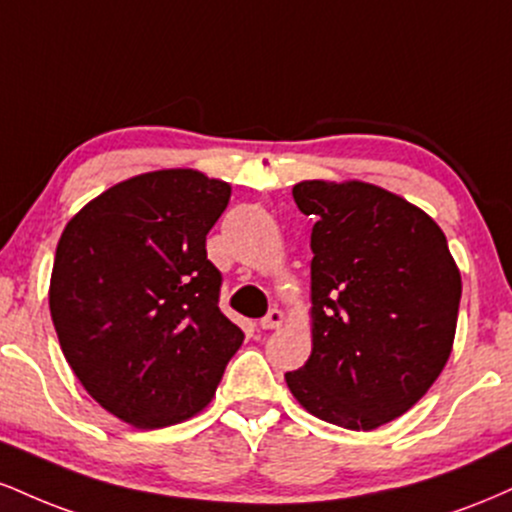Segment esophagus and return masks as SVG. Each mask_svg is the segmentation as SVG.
Segmentation results:
<instances>
[{
  "instance_id": "esophagus-1",
  "label": "esophagus",
  "mask_w": 512,
  "mask_h": 512,
  "mask_svg": "<svg viewBox=\"0 0 512 512\" xmlns=\"http://www.w3.org/2000/svg\"><path fill=\"white\" fill-rule=\"evenodd\" d=\"M284 322H286V313H284V310L274 308V310H269V313L262 317L260 327H262V330H279V327L284 325Z\"/></svg>"
}]
</instances>
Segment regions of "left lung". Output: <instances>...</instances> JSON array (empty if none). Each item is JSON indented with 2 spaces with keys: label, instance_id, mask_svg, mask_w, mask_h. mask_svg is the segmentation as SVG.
Masks as SVG:
<instances>
[{
  "label": "left lung",
  "instance_id": "1",
  "mask_svg": "<svg viewBox=\"0 0 512 512\" xmlns=\"http://www.w3.org/2000/svg\"><path fill=\"white\" fill-rule=\"evenodd\" d=\"M293 199L313 216L310 334L286 373L305 411L349 431L397 419L448 363L462 279L424 209L363 180H303Z\"/></svg>",
  "mask_w": 512,
  "mask_h": 512
}]
</instances>
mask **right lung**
I'll return each mask as SVG.
<instances>
[{"instance_id":"right-lung-1","label":"right lung","mask_w":512,"mask_h":512,"mask_svg":"<svg viewBox=\"0 0 512 512\" xmlns=\"http://www.w3.org/2000/svg\"><path fill=\"white\" fill-rule=\"evenodd\" d=\"M228 199V182L163 168L108 187L64 226L48 291L57 339L88 395L129 426L207 409L243 344L207 260Z\"/></svg>"}]
</instances>
